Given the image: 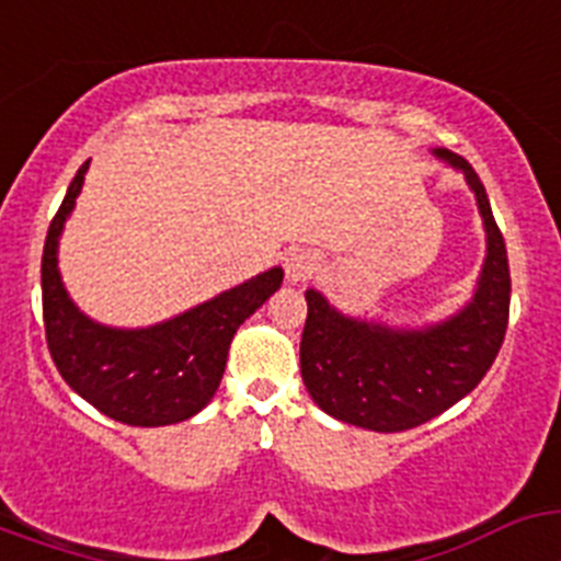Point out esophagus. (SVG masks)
Wrapping results in <instances>:
<instances>
[{"label":"esophagus","mask_w":561,"mask_h":561,"mask_svg":"<svg viewBox=\"0 0 561 561\" xmlns=\"http://www.w3.org/2000/svg\"><path fill=\"white\" fill-rule=\"evenodd\" d=\"M320 255L311 250H300V252H291L286 257V277H289L291 284H300V280H309L320 272Z\"/></svg>","instance_id":"34e87169"}]
</instances>
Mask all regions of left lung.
<instances>
[{
	"label": "left lung",
	"instance_id": "obj_1",
	"mask_svg": "<svg viewBox=\"0 0 561 561\" xmlns=\"http://www.w3.org/2000/svg\"><path fill=\"white\" fill-rule=\"evenodd\" d=\"M463 171L485 227V261L474 297L427 329H390L345 317L317 289L300 340V376L317 408L354 427L401 433L449 410L478 388L503 345L512 304L508 255L483 182L463 157L435 148Z\"/></svg>",
	"mask_w": 561,
	"mask_h": 561
}]
</instances>
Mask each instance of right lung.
<instances>
[{
	"instance_id": "add662e5",
	"label": "right lung",
	"mask_w": 561,
	"mask_h": 561,
	"mask_svg": "<svg viewBox=\"0 0 561 561\" xmlns=\"http://www.w3.org/2000/svg\"><path fill=\"white\" fill-rule=\"evenodd\" d=\"M89 162L49 221L42 255V306L47 348L69 388L108 419L131 427H165L199 413L225 376L232 334L280 289L272 266L185 314L148 329H108L89 320L61 284L58 238L76 207Z\"/></svg>"
}]
</instances>
